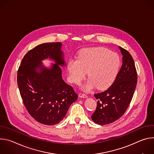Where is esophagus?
<instances>
[{"mask_svg": "<svg viewBox=\"0 0 154 154\" xmlns=\"http://www.w3.org/2000/svg\"><path fill=\"white\" fill-rule=\"evenodd\" d=\"M79 97H83V98H86V97H88V96H87V95H86V94L82 93H80L79 94Z\"/></svg>", "mask_w": 154, "mask_h": 154, "instance_id": "34e87169", "label": "esophagus"}]
</instances>
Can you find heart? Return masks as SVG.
I'll return each mask as SVG.
<instances>
[{
    "label": "heart",
    "instance_id": "b5f03b06",
    "mask_svg": "<svg viewBox=\"0 0 154 154\" xmlns=\"http://www.w3.org/2000/svg\"><path fill=\"white\" fill-rule=\"evenodd\" d=\"M121 60L115 52L103 47L83 49L77 59H70L67 69L71 82L79 84L85 77L89 78L84 88L90 90L96 87L105 90L110 86L119 72Z\"/></svg>",
    "mask_w": 154,
    "mask_h": 154
}]
</instances>
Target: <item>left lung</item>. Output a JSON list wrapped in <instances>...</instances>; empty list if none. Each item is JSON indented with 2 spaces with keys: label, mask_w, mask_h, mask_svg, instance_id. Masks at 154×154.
<instances>
[{
  "label": "left lung",
  "mask_w": 154,
  "mask_h": 154,
  "mask_svg": "<svg viewBox=\"0 0 154 154\" xmlns=\"http://www.w3.org/2000/svg\"><path fill=\"white\" fill-rule=\"evenodd\" d=\"M119 48L122 64L116 80L106 90L94 94L98 101L91 119L99 125L110 124L119 119L127 110L136 89L137 72L134 59L127 51Z\"/></svg>",
  "instance_id": "1"
}]
</instances>
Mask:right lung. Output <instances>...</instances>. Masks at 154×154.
Masks as SVG:
<instances>
[{"label": "right lung", "mask_w": 154, "mask_h": 154, "mask_svg": "<svg viewBox=\"0 0 154 154\" xmlns=\"http://www.w3.org/2000/svg\"><path fill=\"white\" fill-rule=\"evenodd\" d=\"M60 42L41 44L29 51L19 67L17 85L24 106L38 122L48 125L59 123L70 105L77 100L73 88L62 79L65 61ZM49 57L55 61L51 69L41 61Z\"/></svg>", "instance_id": "obj_1"}]
</instances>
